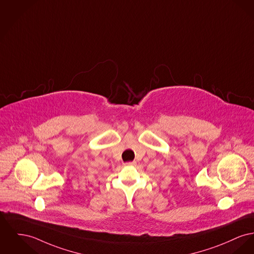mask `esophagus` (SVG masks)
Here are the masks:
<instances>
[{
  "mask_svg": "<svg viewBox=\"0 0 254 254\" xmlns=\"http://www.w3.org/2000/svg\"><path fill=\"white\" fill-rule=\"evenodd\" d=\"M136 161H132V162H127V163H125L126 166H136Z\"/></svg>",
  "mask_w": 254,
  "mask_h": 254,
  "instance_id": "1",
  "label": "esophagus"
}]
</instances>
